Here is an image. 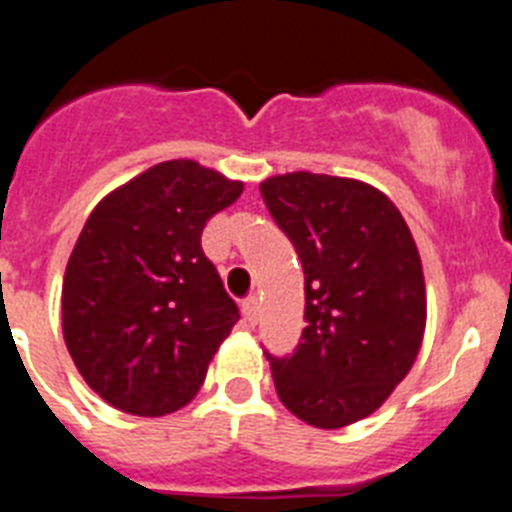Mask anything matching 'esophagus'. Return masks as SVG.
<instances>
[{
  "label": "esophagus",
  "mask_w": 512,
  "mask_h": 512,
  "mask_svg": "<svg viewBox=\"0 0 512 512\" xmlns=\"http://www.w3.org/2000/svg\"><path fill=\"white\" fill-rule=\"evenodd\" d=\"M241 310H243V320L248 325H256V318H259V300L256 297H246L241 302Z\"/></svg>",
  "instance_id": "1"
}]
</instances>
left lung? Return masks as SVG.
<instances>
[{
    "label": "left lung",
    "mask_w": 512,
    "mask_h": 512,
    "mask_svg": "<svg viewBox=\"0 0 512 512\" xmlns=\"http://www.w3.org/2000/svg\"><path fill=\"white\" fill-rule=\"evenodd\" d=\"M261 194L305 271V330L287 359L266 354L277 395L333 431L382 408L418 359L425 279L395 202L346 176H269Z\"/></svg>",
    "instance_id": "8db88e82"
}]
</instances>
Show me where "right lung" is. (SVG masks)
Returning <instances> with one entry per match:
<instances>
[{
    "label": "right lung",
    "mask_w": 512,
    "mask_h": 512,
    "mask_svg": "<svg viewBox=\"0 0 512 512\" xmlns=\"http://www.w3.org/2000/svg\"><path fill=\"white\" fill-rule=\"evenodd\" d=\"M241 192L243 182L174 158L112 189L87 217L63 274V341L112 408L161 418L200 392L238 323L202 230Z\"/></svg>",
    "instance_id": "add662e5"
}]
</instances>
